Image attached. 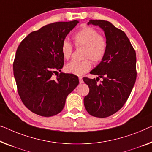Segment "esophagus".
<instances>
[{"label":"esophagus","instance_id":"1","mask_svg":"<svg viewBox=\"0 0 152 152\" xmlns=\"http://www.w3.org/2000/svg\"><path fill=\"white\" fill-rule=\"evenodd\" d=\"M78 79H79V83H80V84L83 83V78H82V77H79Z\"/></svg>","mask_w":152,"mask_h":152}]
</instances>
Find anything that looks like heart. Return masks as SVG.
Returning <instances> with one entry per match:
<instances>
[{"instance_id": "b5f03b06", "label": "heart", "mask_w": 152, "mask_h": 152, "mask_svg": "<svg viewBox=\"0 0 152 152\" xmlns=\"http://www.w3.org/2000/svg\"><path fill=\"white\" fill-rule=\"evenodd\" d=\"M74 43L76 47L85 48L84 58L87 59L82 61H72L65 65V69L67 73L76 76H83L91 68V60L94 63L102 61L107 50V42L106 38L93 27H85L74 34ZM73 48L69 42L64 41L61 45V53L63 58L69 59L71 57Z\"/></svg>"}]
</instances>
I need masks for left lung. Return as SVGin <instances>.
<instances>
[{"label":"left lung","mask_w":152,"mask_h":152,"mask_svg":"<svg viewBox=\"0 0 152 152\" xmlns=\"http://www.w3.org/2000/svg\"><path fill=\"white\" fill-rule=\"evenodd\" d=\"M87 24L99 26L104 31L107 50L102 61L91 72L103 78L101 83L97 84L95 78H83L89 87L84 104L91 115L104 118L121 109L130 96L137 78V57L126 33L110 22L90 20Z\"/></svg>","instance_id":"1"}]
</instances>
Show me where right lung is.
Wrapping results in <instances>:
<instances>
[{"label":"right lung","instance_id":"obj_1","mask_svg":"<svg viewBox=\"0 0 152 152\" xmlns=\"http://www.w3.org/2000/svg\"><path fill=\"white\" fill-rule=\"evenodd\" d=\"M78 20L47 24L22 41L13 62L18 94L27 108L43 117L57 115L67 96L78 86V76L58 72L64 58L62 43ZM58 73L56 80L52 75Z\"/></svg>","mask_w":152,"mask_h":152}]
</instances>
